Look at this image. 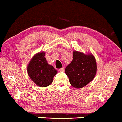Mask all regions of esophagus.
Listing matches in <instances>:
<instances>
[{"label": "esophagus", "mask_w": 122, "mask_h": 122, "mask_svg": "<svg viewBox=\"0 0 122 122\" xmlns=\"http://www.w3.org/2000/svg\"><path fill=\"white\" fill-rule=\"evenodd\" d=\"M59 71L61 72H63L64 71H65V68H61L59 69Z\"/></svg>", "instance_id": "1"}]
</instances>
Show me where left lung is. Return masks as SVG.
I'll return each mask as SVG.
<instances>
[{"label":"left lung","instance_id":"left-lung-1","mask_svg":"<svg viewBox=\"0 0 122 122\" xmlns=\"http://www.w3.org/2000/svg\"><path fill=\"white\" fill-rule=\"evenodd\" d=\"M96 70V60L93 55L75 51L73 60L66 67L65 73L73 87L81 88L93 80Z\"/></svg>","mask_w":122,"mask_h":122}]
</instances>
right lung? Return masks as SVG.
Returning a JSON list of instances; mask_svg holds the SVG:
<instances>
[{"mask_svg": "<svg viewBox=\"0 0 122 122\" xmlns=\"http://www.w3.org/2000/svg\"><path fill=\"white\" fill-rule=\"evenodd\" d=\"M45 54L44 52H40L35 55L27 67L30 77L40 87H46L50 85L54 76L57 73L52 66L47 63Z\"/></svg>", "mask_w": 122, "mask_h": 122, "instance_id": "right-lung-1", "label": "right lung"}]
</instances>
